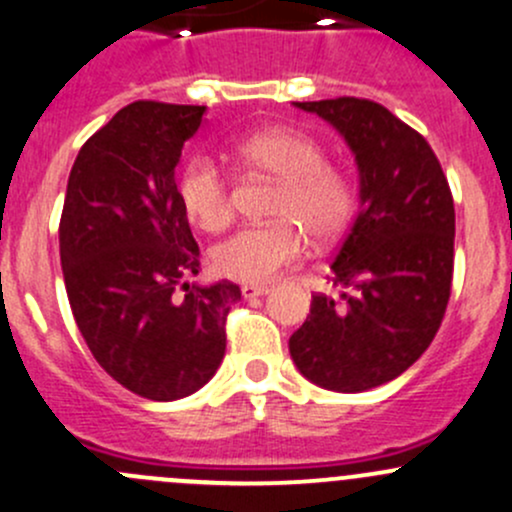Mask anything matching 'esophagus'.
I'll return each instance as SVG.
<instances>
[{"mask_svg":"<svg viewBox=\"0 0 512 512\" xmlns=\"http://www.w3.org/2000/svg\"><path fill=\"white\" fill-rule=\"evenodd\" d=\"M240 292L245 299H255V297H265V294L270 292V287H265V284H242Z\"/></svg>","mask_w":512,"mask_h":512,"instance_id":"esophagus-1","label":"esophagus"}]
</instances>
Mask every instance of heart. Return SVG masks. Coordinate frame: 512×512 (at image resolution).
Returning <instances> with one entry per match:
<instances>
[{
    "instance_id": "b5f03b06",
    "label": "heart",
    "mask_w": 512,
    "mask_h": 512,
    "mask_svg": "<svg viewBox=\"0 0 512 512\" xmlns=\"http://www.w3.org/2000/svg\"><path fill=\"white\" fill-rule=\"evenodd\" d=\"M230 157L250 174L277 184L267 215L274 223L250 225L211 250L213 270L245 284L277 277L301 255L304 235L326 245L353 215L355 186L346 169L326 161L311 134L267 127L235 139ZM181 211L196 228L218 233L233 220L230 186L208 157H193L176 176Z\"/></svg>"
}]
</instances>
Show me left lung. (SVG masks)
Returning a JSON list of instances; mask_svg holds the SVG:
<instances>
[{
  "label": "left lung",
  "mask_w": 512,
  "mask_h": 512,
  "mask_svg": "<svg viewBox=\"0 0 512 512\" xmlns=\"http://www.w3.org/2000/svg\"><path fill=\"white\" fill-rule=\"evenodd\" d=\"M341 132L360 213L331 262L341 299L314 294L289 338L306 380L333 392L390 383L437 336L454 274V198L427 139L373 100L294 102Z\"/></svg>",
  "instance_id": "1"
}]
</instances>
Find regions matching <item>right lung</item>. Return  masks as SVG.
<instances>
[{"mask_svg":"<svg viewBox=\"0 0 512 512\" xmlns=\"http://www.w3.org/2000/svg\"><path fill=\"white\" fill-rule=\"evenodd\" d=\"M203 105L137 100L80 147L58 242L68 301L90 353L134 395L171 402L201 390L225 355L238 284H188L201 252L174 169Z\"/></svg>","mask_w":512,"mask_h":512,"instance_id":"obj_1","label":"right lung"}]
</instances>
